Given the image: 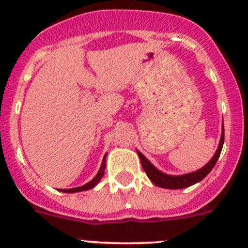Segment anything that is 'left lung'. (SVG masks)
I'll return each mask as SVG.
<instances>
[{"instance_id":"8db88e82","label":"left lung","mask_w":248,"mask_h":248,"mask_svg":"<svg viewBox=\"0 0 248 248\" xmlns=\"http://www.w3.org/2000/svg\"><path fill=\"white\" fill-rule=\"evenodd\" d=\"M224 142V127L222 126V134H221V140H219L218 147H217L216 154L214 155L211 159H210L209 163H206V166H204L199 170L189 172V174L185 175H168L164 174L161 170L156 168L141 152L137 150L139 155L140 162H141V167L144 169V171L146 172L147 177L154 182L156 186L162 187V188H168V189H181L186 188V187L192 186V185L197 184V182L202 181L210 171L212 170V168L216 164L217 159H218L219 155H221L222 147H223Z\"/></svg>"}]
</instances>
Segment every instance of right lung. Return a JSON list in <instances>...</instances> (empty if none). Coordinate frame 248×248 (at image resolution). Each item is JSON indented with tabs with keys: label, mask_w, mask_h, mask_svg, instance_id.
Instances as JSON below:
<instances>
[{
	"label": "right lung",
	"mask_w": 248,
	"mask_h": 248,
	"mask_svg": "<svg viewBox=\"0 0 248 248\" xmlns=\"http://www.w3.org/2000/svg\"><path fill=\"white\" fill-rule=\"evenodd\" d=\"M106 157H107V155H106V156H104L103 161H102V166H101V168H99L98 172H97V175L93 177V179L91 180V181L87 182V184H85L84 186L76 187V188H69V189H60V191L64 192V193H76V192L87 191V189L93 188V187L96 186L97 184H98L99 180H101L102 177H103V175H104V170H106Z\"/></svg>",
	"instance_id": "1"
}]
</instances>
